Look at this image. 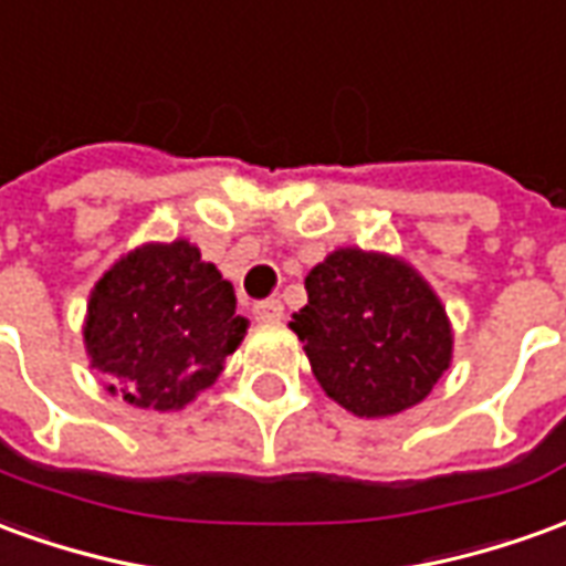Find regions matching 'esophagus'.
Returning a JSON list of instances; mask_svg holds the SVG:
<instances>
[{
    "label": "esophagus",
    "mask_w": 566,
    "mask_h": 566,
    "mask_svg": "<svg viewBox=\"0 0 566 566\" xmlns=\"http://www.w3.org/2000/svg\"><path fill=\"white\" fill-rule=\"evenodd\" d=\"M252 314L262 323H276L283 316V304H280V298H264V302L252 304Z\"/></svg>",
    "instance_id": "34e87169"
}]
</instances>
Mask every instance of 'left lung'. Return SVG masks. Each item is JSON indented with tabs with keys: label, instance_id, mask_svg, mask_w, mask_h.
Instances as JSON below:
<instances>
[{
	"label": "left lung",
	"instance_id": "obj_1",
	"mask_svg": "<svg viewBox=\"0 0 566 566\" xmlns=\"http://www.w3.org/2000/svg\"><path fill=\"white\" fill-rule=\"evenodd\" d=\"M292 316L319 387L359 418L427 399L451 363V326L436 292L390 255L338 250L304 280Z\"/></svg>",
	"mask_w": 566,
	"mask_h": 566
}]
</instances>
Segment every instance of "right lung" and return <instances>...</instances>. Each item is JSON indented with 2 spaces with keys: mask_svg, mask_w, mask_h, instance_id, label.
<instances>
[{
  "mask_svg": "<svg viewBox=\"0 0 566 566\" xmlns=\"http://www.w3.org/2000/svg\"><path fill=\"white\" fill-rule=\"evenodd\" d=\"M243 332L234 286L216 264L200 262L198 247L176 240L139 247L103 274L87 304L84 344L91 366L115 380L112 392L174 411L219 378Z\"/></svg>",
  "mask_w": 566,
  "mask_h": 566,
  "instance_id": "right-lung-1",
  "label": "right lung"
}]
</instances>
